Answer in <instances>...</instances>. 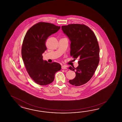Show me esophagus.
I'll return each instance as SVG.
<instances>
[{"instance_id": "esophagus-1", "label": "esophagus", "mask_w": 122, "mask_h": 122, "mask_svg": "<svg viewBox=\"0 0 122 122\" xmlns=\"http://www.w3.org/2000/svg\"><path fill=\"white\" fill-rule=\"evenodd\" d=\"M61 68L62 69H67V67L66 66H65V65H62L61 66Z\"/></svg>"}]
</instances>
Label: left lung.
<instances>
[{"mask_svg":"<svg viewBox=\"0 0 122 122\" xmlns=\"http://www.w3.org/2000/svg\"><path fill=\"white\" fill-rule=\"evenodd\" d=\"M61 29L71 41L70 55L79 59L78 66L69 68L76 76L69 82L80 86L90 80L99 61V47L96 36L88 26L84 24H71L62 26Z\"/></svg>","mask_w":122,"mask_h":122,"instance_id":"obj_1","label":"left lung"}]
</instances>
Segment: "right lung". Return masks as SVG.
I'll return each mask as SVG.
<instances>
[{
  "label": "right lung",
  "mask_w": 122,
  "mask_h": 122,
  "mask_svg": "<svg viewBox=\"0 0 122 122\" xmlns=\"http://www.w3.org/2000/svg\"><path fill=\"white\" fill-rule=\"evenodd\" d=\"M60 27L52 23L40 22L29 29L23 39L21 54L24 64L30 78L41 86L52 83L55 73L61 69L59 63H48L42 56L47 50V38Z\"/></svg>",
  "instance_id": "1"
}]
</instances>
